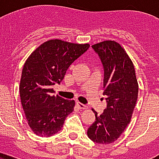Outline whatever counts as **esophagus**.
Returning <instances> with one entry per match:
<instances>
[{
    "mask_svg": "<svg viewBox=\"0 0 159 159\" xmlns=\"http://www.w3.org/2000/svg\"><path fill=\"white\" fill-rule=\"evenodd\" d=\"M76 104H77L78 108H80L81 109H88V105H86V104H83V103H80V102H77V103H76Z\"/></svg>",
    "mask_w": 159,
    "mask_h": 159,
    "instance_id": "obj_1",
    "label": "esophagus"
}]
</instances>
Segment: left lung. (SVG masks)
<instances>
[{
  "label": "left lung",
  "instance_id": "1",
  "mask_svg": "<svg viewBox=\"0 0 159 159\" xmlns=\"http://www.w3.org/2000/svg\"><path fill=\"white\" fill-rule=\"evenodd\" d=\"M103 69V95L107 106L88 129V136L99 144L118 139L130 123L138 96L133 63L118 43L106 40L92 45Z\"/></svg>",
  "mask_w": 159,
  "mask_h": 159
}]
</instances>
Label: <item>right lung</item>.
<instances>
[{
    "label": "right lung",
    "mask_w": 159,
    "mask_h": 159,
    "mask_svg": "<svg viewBox=\"0 0 159 159\" xmlns=\"http://www.w3.org/2000/svg\"><path fill=\"white\" fill-rule=\"evenodd\" d=\"M89 48V43L52 39L41 44L26 61L20 98L29 125L38 136L57 133L74 110L75 101L55 96L53 86L61 82L69 66Z\"/></svg>",
    "instance_id": "obj_1"
}]
</instances>
